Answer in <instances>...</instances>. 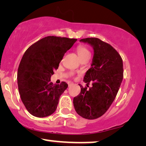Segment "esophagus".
Returning <instances> with one entry per match:
<instances>
[{"label": "esophagus", "mask_w": 146, "mask_h": 146, "mask_svg": "<svg viewBox=\"0 0 146 146\" xmlns=\"http://www.w3.org/2000/svg\"><path fill=\"white\" fill-rule=\"evenodd\" d=\"M74 84L72 83V82H70V83H68V86H71L72 85H73Z\"/></svg>", "instance_id": "34e87169"}]
</instances>
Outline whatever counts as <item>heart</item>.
Here are the masks:
<instances>
[{
    "label": "heart",
    "instance_id": "obj_1",
    "mask_svg": "<svg viewBox=\"0 0 146 146\" xmlns=\"http://www.w3.org/2000/svg\"><path fill=\"white\" fill-rule=\"evenodd\" d=\"M77 54L80 58H82L85 56L90 54V52L85 46L80 45L77 47Z\"/></svg>",
    "mask_w": 146,
    "mask_h": 146
}]
</instances>
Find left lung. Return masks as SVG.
Wrapping results in <instances>:
<instances>
[{"instance_id": "1", "label": "left lung", "mask_w": 146, "mask_h": 146, "mask_svg": "<svg viewBox=\"0 0 146 146\" xmlns=\"http://www.w3.org/2000/svg\"><path fill=\"white\" fill-rule=\"evenodd\" d=\"M93 48L91 68L84 78L88 87L81 88L80 93L74 98L73 104L78 115L88 119H96L104 114L116 96L123 80L122 59L109 44L97 38H87L80 40Z\"/></svg>"}]
</instances>
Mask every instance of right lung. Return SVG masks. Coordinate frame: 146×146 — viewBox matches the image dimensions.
<instances>
[{"mask_svg":"<svg viewBox=\"0 0 146 146\" xmlns=\"http://www.w3.org/2000/svg\"><path fill=\"white\" fill-rule=\"evenodd\" d=\"M76 40L49 36L33 44L24 54L18 68V87L22 102L34 116H48L56 110L68 84L64 82L54 84L50 78Z\"/></svg>","mask_w":146,"mask_h":146,"instance_id":"1","label":"right lung"}]
</instances>
